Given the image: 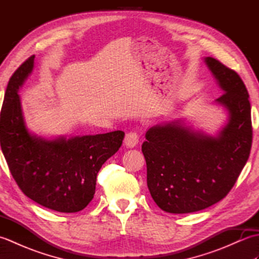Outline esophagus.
I'll return each mask as SVG.
<instances>
[{
	"label": "esophagus",
	"mask_w": 259,
	"mask_h": 259,
	"mask_svg": "<svg viewBox=\"0 0 259 259\" xmlns=\"http://www.w3.org/2000/svg\"><path fill=\"white\" fill-rule=\"evenodd\" d=\"M139 144V136L135 131H130L125 135L124 138V146L128 148H134Z\"/></svg>",
	"instance_id": "34e87169"
}]
</instances>
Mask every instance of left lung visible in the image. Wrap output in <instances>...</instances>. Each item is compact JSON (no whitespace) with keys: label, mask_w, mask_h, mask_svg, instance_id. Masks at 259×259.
I'll return each instance as SVG.
<instances>
[{"label":"left lung","mask_w":259,"mask_h":259,"mask_svg":"<svg viewBox=\"0 0 259 259\" xmlns=\"http://www.w3.org/2000/svg\"><path fill=\"white\" fill-rule=\"evenodd\" d=\"M205 62L224 91L216 102L228 112L226 125L211 137L180 120L157 124L147 131L141 147L150 195L159 208L170 213L199 211L221 201L249 158L248 91L234 70L211 57Z\"/></svg>","instance_id":"8db88e82"}]
</instances>
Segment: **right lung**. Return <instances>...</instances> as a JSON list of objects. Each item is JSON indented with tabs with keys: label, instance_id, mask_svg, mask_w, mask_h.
<instances>
[{
	"label": "right lung",
	"instance_id": "right-lung-1",
	"mask_svg": "<svg viewBox=\"0 0 259 259\" xmlns=\"http://www.w3.org/2000/svg\"><path fill=\"white\" fill-rule=\"evenodd\" d=\"M34 56L8 83L0 114V144L11 174L23 194L59 212L84 209L96 192L99 170L122 145L123 131L48 140L27 130L18 91L32 72Z\"/></svg>",
	"mask_w": 259,
	"mask_h": 259
}]
</instances>
